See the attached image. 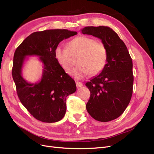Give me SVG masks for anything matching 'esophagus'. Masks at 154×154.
<instances>
[{
	"label": "esophagus",
	"instance_id": "esophagus-1",
	"mask_svg": "<svg viewBox=\"0 0 154 154\" xmlns=\"http://www.w3.org/2000/svg\"><path fill=\"white\" fill-rule=\"evenodd\" d=\"M76 87L78 88H79V87H81L83 86V83H81L80 82H76Z\"/></svg>",
	"mask_w": 154,
	"mask_h": 154
}]
</instances>
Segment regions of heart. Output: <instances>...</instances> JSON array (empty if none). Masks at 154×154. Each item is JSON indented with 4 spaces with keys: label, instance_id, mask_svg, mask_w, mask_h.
Segmentation results:
<instances>
[{
    "label": "heart",
    "instance_id": "1",
    "mask_svg": "<svg viewBox=\"0 0 154 154\" xmlns=\"http://www.w3.org/2000/svg\"><path fill=\"white\" fill-rule=\"evenodd\" d=\"M56 59L64 71H68L75 63L74 58L78 57V66L69 72L80 79L91 74L96 75L105 68L107 61V51L105 44L94 38L78 36L69 42L67 48L58 45L55 48Z\"/></svg>",
    "mask_w": 154,
    "mask_h": 154
}]
</instances>
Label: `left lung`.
Listing matches in <instances>:
<instances>
[{"instance_id": "1", "label": "left lung", "mask_w": 154, "mask_h": 154, "mask_svg": "<svg viewBox=\"0 0 154 154\" xmlns=\"http://www.w3.org/2000/svg\"><path fill=\"white\" fill-rule=\"evenodd\" d=\"M82 32L100 38L106 48L105 68L85 84L91 92L86 109L94 119L110 122L123 113L131 100L132 60L123 41L110 27L88 26L83 28Z\"/></svg>"}]
</instances>
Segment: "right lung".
<instances>
[{
    "instance_id": "1",
    "label": "right lung",
    "mask_w": 154,
    "mask_h": 154,
    "mask_svg": "<svg viewBox=\"0 0 154 154\" xmlns=\"http://www.w3.org/2000/svg\"><path fill=\"white\" fill-rule=\"evenodd\" d=\"M77 35L67 29H49L32 32L15 50L12 76L22 105L35 118L54 123L66 114V97L76 91L73 79L65 72L54 56V50L63 39ZM27 55H38L44 65L41 80L28 83L21 76Z\"/></svg>"
}]
</instances>
